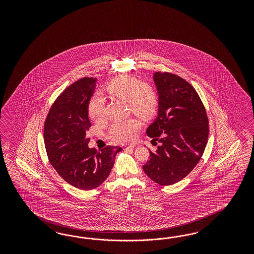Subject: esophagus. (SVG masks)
<instances>
[{
    "mask_svg": "<svg viewBox=\"0 0 254 254\" xmlns=\"http://www.w3.org/2000/svg\"><path fill=\"white\" fill-rule=\"evenodd\" d=\"M134 147H136V144H131V145H128V146H125V149L127 150V149H132Z\"/></svg>",
    "mask_w": 254,
    "mask_h": 254,
    "instance_id": "34e87169",
    "label": "esophagus"
}]
</instances>
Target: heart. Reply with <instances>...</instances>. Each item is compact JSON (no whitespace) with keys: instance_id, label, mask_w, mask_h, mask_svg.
<instances>
[{"instance_id":"heart-1","label":"heart","mask_w":254,"mask_h":254,"mask_svg":"<svg viewBox=\"0 0 254 254\" xmlns=\"http://www.w3.org/2000/svg\"><path fill=\"white\" fill-rule=\"evenodd\" d=\"M106 91L119 100L127 101L128 108L136 116L147 119L154 116L157 108V96L148 85L141 84L138 79L129 76H119L106 85ZM88 116L94 121H101L105 115L104 100L99 96L93 97L87 106ZM140 127L135 118L118 120L111 126L109 138L116 142H128L135 138Z\"/></svg>"}]
</instances>
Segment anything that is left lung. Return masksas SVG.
<instances>
[{
  "label": "left lung",
  "mask_w": 254,
  "mask_h": 254,
  "mask_svg": "<svg viewBox=\"0 0 254 254\" xmlns=\"http://www.w3.org/2000/svg\"><path fill=\"white\" fill-rule=\"evenodd\" d=\"M157 117L147 135L161 144L142 167L147 176L160 185L176 184L199 162L208 142L206 109L195 89L185 79L156 71Z\"/></svg>",
  "instance_id": "8db88e82"
}]
</instances>
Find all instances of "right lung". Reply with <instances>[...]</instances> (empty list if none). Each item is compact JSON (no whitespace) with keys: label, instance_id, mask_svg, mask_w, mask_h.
Segmentation results:
<instances>
[{"label":"right lung","instance_id":"right-lung-1","mask_svg":"<svg viewBox=\"0 0 254 254\" xmlns=\"http://www.w3.org/2000/svg\"><path fill=\"white\" fill-rule=\"evenodd\" d=\"M97 79L85 77L69 85L55 100L45 122V145L49 162L68 184L92 190L107 179L118 146L97 151L88 148L86 131L91 127L87 106Z\"/></svg>","mask_w":254,"mask_h":254}]
</instances>
